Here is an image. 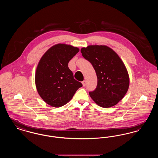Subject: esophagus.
I'll return each mask as SVG.
<instances>
[{
  "label": "esophagus",
  "mask_w": 158,
  "mask_h": 158,
  "mask_svg": "<svg viewBox=\"0 0 158 158\" xmlns=\"http://www.w3.org/2000/svg\"><path fill=\"white\" fill-rule=\"evenodd\" d=\"M82 83L83 86H85L86 85V81H83L82 82Z\"/></svg>",
  "instance_id": "obj_1"
}]
</instances>
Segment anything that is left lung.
Here are the masks:
<instances>
[{
    "instance_id": "8db88e82",
    "label": "left lung",
    "mask_w": 158,
    "mask_h": 158,
    "mask_svg": "<svg viewBox=\"0 0 158 158\" xmlns=\"http://www.w3.org/2000/svg\"><path fill=\"white\" fill-rule=\"evenodd\" d=\"M90 61L98 79L96 89L89 92L99 106L110 108L117 104L127 92L130 78L123 60L112 48L105 45H89L81 50Z\"/></svg>"
}]
</instances>
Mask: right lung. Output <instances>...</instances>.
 I'll return each mask as SVG.
<instances>
[{"label":"right lung","mask_w":158,"mask_h":158,"mask_svg":"<svg viewBox=\"0 0 158 158\" xmlns=\"http://www.w3.org/2000/svg\"><path fill=\"white\" fill-rule=\"evenodd\" d=\"M79 49L72 45L57 44L51 47L38 62L35 75L38 93L53 107L66 104L82 84L75 80L68 63Z\"/></svg>","instance_id":"add662e5"}]
</instances>
